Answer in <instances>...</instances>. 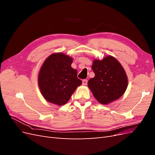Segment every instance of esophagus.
Returning a JSON list of instances; mask_svg holds the SVG:
<instances>
[{
    "label": "esophagus",
    "mask_w": 155,
    "mask_h": 155,
    "mask_svg": "<svg viewBox=\"0 0 155 155\" xmlns=\"http://www.w3.org/2000/svg\"><path fill=\"white\" fill-rule=\"evenodd\" d=\"M87 82H88L87 79H83V80L82 81V83H83V85H86L87 84Z\"/></svg>",
    "instance_id": "obj_1"
}]
</instances>
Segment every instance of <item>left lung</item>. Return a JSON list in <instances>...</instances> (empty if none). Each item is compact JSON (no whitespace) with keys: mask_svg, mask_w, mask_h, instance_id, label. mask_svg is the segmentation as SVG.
I'll use <instances>...</instances> for the list:
<instances>
[{"mask_svg":"<svg viewBox=\"0 0 155 155\" xmlns=\"http://www.w3.org/2000/svg\"><path fill=\"white\" fill-rule=\"evenodd\" d=\"M92 69L95 76L89 79L88 87L101 104H109L124 94L128 79L123 67L116 58L108 55L102 60L95 59Z\"/></svg>","mask_w":155,"mask_h":155,"instance_id":"obj_1","label":"left lung"}]
</instances>
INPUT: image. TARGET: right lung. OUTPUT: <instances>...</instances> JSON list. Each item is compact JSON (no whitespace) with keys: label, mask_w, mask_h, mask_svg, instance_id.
<instances>
[{"label":"right lung","mask_w":155,"mask_h":155,"mask_svg":"<svg viewBox=\"0 0 155 155\" xmlns=\"http://www.w3.org/2000/svg\"><path fill=\"white\" fill-rule=\"evenodd\" d=\"M72 58L63 53H54L46 58L40 69L38 84L42 95L51 104L63 105L70 100L82 81L78 71L71 67Z\"/></svg>","instance_id":"right-lung-1"}]
</instances>
